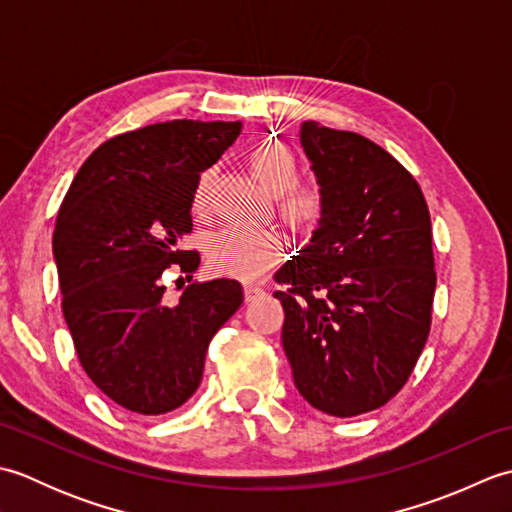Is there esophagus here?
Here are the masks:
<instances>
[{"instance_id":"34e87169","label":"esophagus","mask_w":512,"mask_h":512,"mask_svg":"<svg viewBox=\"0 0 512 512\" xmlns=\"http://www.w3.org/2000/svg\"><path fill=\"white\" fill-rule=\"evenodd\" d=\"M262 295H264V288H262V286H255V284L244 286V297H246V301H255L257 297H262Z\"/></svg>"}]
</instances>
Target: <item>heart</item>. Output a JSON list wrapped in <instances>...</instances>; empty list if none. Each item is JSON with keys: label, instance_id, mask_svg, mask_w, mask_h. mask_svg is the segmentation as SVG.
Here are the masks:
<instances>
[{"label": "heart", "instance_id": "1", "mask_svg": "<svg viewBox=\"0 0 512 512\" xmlns=\"http://www.w3.org/2000/svg\"><path fill=\"white\" fill-rule=\"evenodd\" d=\"M250 169L270 195H279L277 211L292 231L310 235L325 217V198L317 187L297 184L299 165L290 147L266 140L250 151ZM213 169L202 171L193 187V211L202 213L209 204ZM206 257L215 273L242 281L259 279L284 257V244L273 231L226 226L209 237Z\"/></svg>", "mask_w": 512, "mask_h": 512}]
</instances>
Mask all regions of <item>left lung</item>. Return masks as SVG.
I'll return each mask as SVG.
<instances>
[{
	"label": "left lung",
	"instance_id": "1",
	"mask_svg": "<svg viewBox=\"0 0 512 512\" xmlns=\"http://www.w3.org/2000/svg\"><path fill=\"white\" fill-rule=\"evenodd\" d=\"M325 217L275 281L286 290L281 343L299 394L328 416L383 407L407 383L436 295L427 200L372 140L301 125Z\"/></svg>",
	"mask_w": 512,
	"mask_h": 512
}]
</instances>
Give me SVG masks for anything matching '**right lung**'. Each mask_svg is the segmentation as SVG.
<instances>
[{
  "label": "right lung",
  "mask_w": 512,
  "mask_h": 512,
  "mask_svg": "<svg viewBox=\"0 0 512 512\" xmlns=\"http://www.w3.org/2000/svg\"><path fill=\"white\" fill-rule=\"evenodd\" d=\"M242 123L169 121L114 136L83 162L57 215L52 253L74 350L103 394L138 416L184 405L215 332L242 306L235 279L192 281L176 307L164 273L193 279V187Z\"/></svg>",
  "instance_id": "right-lung-1"
}]
</instances>
